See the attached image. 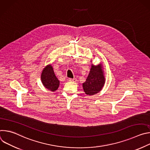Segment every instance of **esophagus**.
Wrapping results in <instances>:
<instances>
[{
	"label": "esophagus",
	"mask_w": 150,
	"mask_h": 150,
	"mask_svg": "<svg viewBox=\"0 0 150 150\" xmlns=\"http://www.w3.org/2000/svg\"><path fill=\"white\" fill-rule=\"evenodd\" d=\"M68 80H69V81H74V82H75L76 81L75 79H72V78H69Z\"/></svg>",
	"instance_id": "obj_1"
}]
</instances>
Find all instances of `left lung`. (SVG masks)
<instances>
[{"mask_svg": "<svg viewBox=\"0 0 150 150\" xmlns=\"http://www.w3.org/2000/svg\"><path fill=\"white\" fill-rule=\"evenodd\" d=\"M105 82V79L102 64L100 63L98 65H94L92 63L86 81L82 83L83 90L85 93L88 96L94 95L101 91Z\"/></svg>", "mask_w": 150, "mask_h": 150, "instance_id": "left-lung-1", "label": "left lung"}]
</instances>
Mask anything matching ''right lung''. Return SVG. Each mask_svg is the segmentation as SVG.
I'll use <instances>...</instances> for the list:
<instances>
[{"label":"right lung","mask_w":150,"mask_h":150,"mask_svg":"<svg viewBox=\"0 0 150 150\" xmlns=\"http://www.w3.org/2000/svg\"><path fill=\"white\" fill-rule=\"evenodd\" d=\"M41 80L43 86L51 91H56L60 85V81L56 76L52 66L49 64L42 69Z\"/></svg>","instance_id":"obj_1"}]
</instances>
